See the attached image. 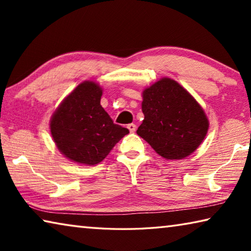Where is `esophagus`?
Wrapping results in <instances>:
<instances>
[{"mask_svg":"<svg viewBox=\"0 0 251 251\" xmlns=\"http://www.w3.org/2000/svg\"><path fill=\"white\" fill-rule=\"evenodd\" d=\"M127 128L129 129L130 133H134V131L136 130V125L135 124H128V126H127Z\"/></svg>","mask_w":251,"mask_h":251,"instance_id":"1","label":"esophagus"}]
</instances>
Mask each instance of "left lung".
Returning a JSON list of instances; mask_svg holds the SVG:
<instances>
[{
    "label": "left lung",
    "instance_id": "obj_1",
    "mask_svg": "<svg viewBox=\"0 0 251 251\" xmlns=\"http://www.w3.org/2000/svg\"><path fill=\"white\" fill-rule=\"evenodd\" d=\"M144 121L137 134L166 159H181L197 150L208 130V120L196 100L171 78L143 93Z\"/></svg>",
    "mask_w": 251,
    "mask_h": 251
}]
</instances>
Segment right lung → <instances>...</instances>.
Masks as SVG:
<instances>
[{
    "label": "right lung",
    "mask_w": 251,
    "mask_h": 251,
    "mask_svg": "<svg viewBox=\"0 0 251 251\" xmlns=\"http://www.w3.org/2000/svg\"><path fill=\"white\" fill-rule=\"evenodd\" d=\"M101 88L94 82L79 84L54 113L50 133L67 158L85 165L100 163L129 133L114 122L100 105Z\"/></svg>",
    "instance_id": "add662e5"
}]
</instances>
